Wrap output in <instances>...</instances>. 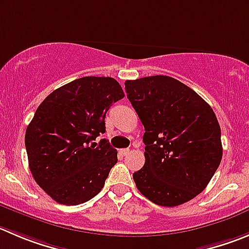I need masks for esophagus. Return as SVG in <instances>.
<instances>
[{"label": "esophagus", "instance_id": "1", "mask_svg": "<svg viewBox=\"0 0 249 249\" xmlns=\"http://www.w3.org/2000/svg\"><path fill=\"white\" fill-rule=\"evenodd\" d=\"M129 153V149L128 148H126V149H121V154H122V155H127V154Z\"/></svg>", "mask_w": 249, "mask_h": 249}]
</instances>
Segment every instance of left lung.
<instances>
[{
  "label": "left lung",
  "mask_w": 249,
  "mask_h": 249,
  "mask_svg": "<svg viewBox=\"0 0 249 249\" xmlns=\"http://www.w3.org/2000/svg\"><path fill=\"white\" fill-rule=\"evenodd\" d=\"M124 88L145 129V164L133 174L138 191L161 207L197 197L222 158L221 131L213 108L167 75L126 80Z\"/></svg>",
  "instance_id": "8db88e82"
}]
</instances>
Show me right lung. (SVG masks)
<instances>
[{"label": "right lung", "instance_id": "1", "mask_svg": "<svg viewBox=\"0 0 249 249\" xmlns=\"http://www.w3.org/2000/svg\"><path fill=\"white\" fill-rule=\"evenodd\" d=\"M124 96L110 77H83L52 91L35 111L25 132V149L35 182L53 200L78 205L103 189L117 162L106 139L105 116Z\"/></svg>", "mask_w": 249, "mask_h": 249}]
</instances>
